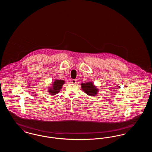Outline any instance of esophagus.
Instances as JSON below:
<instances>
[{
	"label": "esophagus",
	"instance_id": "34e87169",
	"mask_svg": "<svg viewBox=\"0 0 152 152\" xmlns=\"http://www.w3.org/2000/svg\"><path fill=\"white\" fill-rule=\"evenodd\" d=\"M71 83L72 84H76V80L75 79H72L71 80Z\"/></svg>",
	"mask_w": 152,
	"mask_h": 152
}]
</instances>
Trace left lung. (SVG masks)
I'll list each match as a JSON object with an SVG mask.
<instances>
[{
    "label": "left lung",
    "instance_id": "1",
    "mask_svg": "<svg viewBox=\"0 0 152 152\" xmlns=\"http://www.w3.org/2000/svg\"><path fill=\"white\" fill-rule=\"evenodd\" d=\"M81 88L87 94L94 96L96 94H97L98 90L94 87L92 83L88 82L86 83H82L81 84Z\"/></svg>",
    "mask_w": 152,
    "mask_h": 152
}]
</instances>
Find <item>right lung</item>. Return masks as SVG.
I'll use <instances>...</instances> for the list:
<instances>
[{"label": "right lung", "mask_w": 152, "mask_h": 152, "mask_svg": "<svg viewBox=\"0 0 152 152\" xmlns=\"http://www.w3.org/2000/svg\"><path fill=\"white\" fill-rule=\"evenodd\" d=\"M65 83L64 80H56L54 81L53 84H52V88L50 89L48 92L51 95H55L58 93L62 88L63 84Z\"/></svg>", "instance_id": "obj_1"}]
</instances>
